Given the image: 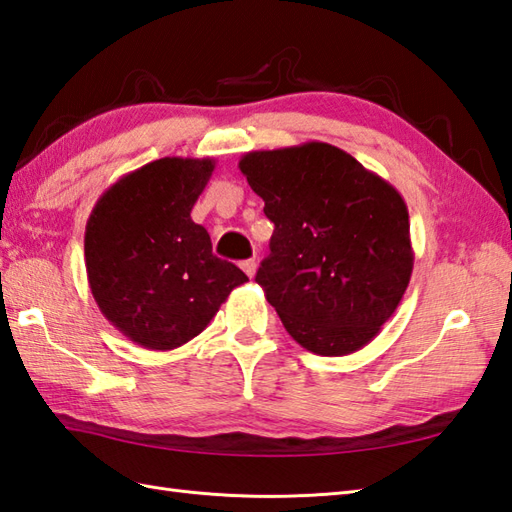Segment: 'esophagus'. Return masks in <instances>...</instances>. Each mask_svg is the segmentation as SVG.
I'll use <instances>...</instances> for the list:
<instances>
[{"label":"esophagus","instance_id":"1","mask_svg":"<svg viewBox=\"0 0 512 512\" xmlns=\"http://www.w3.org/2000/svg\"><path fill=\"white\" fill-rule=\"evenodd\" d=\"M242 270L250 279H253L255 273H257V262H255V259H246V262H242Z\"/></svg>","mask_w":512,"mask_h":512}]
</instances>
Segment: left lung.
<instances>
[{
    "mask_svg": "<svg viewBox=\"0 0 512 512\" xmlns=\"http://www.w3.org/2000/svg\"><path fill=\"white\" fill-rule=\"evenodd\" d=\"M275 224L255 281L308 352L365 347L409 286V211L396 187L347 151L310 143L248 151L239 160Z\"/></svg>",
    "mask_w": 512,
    "mask_h": 512,
    "instance_id": "1",
    "label": "left lung"
}]
</instances>
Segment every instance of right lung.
I'll use <instances>...</instances> for the list:
<instances>
[{"label":"right lung","instance_id":"1","mask_svg":"<svg viewBox=\"0 0 512 512\" xmlns=\"http://www.w3.org/2000/svg\"><path fill=\"white\" fill-rule=\"evenodd\" d=\"M213 158H160L107 189L85 226V270L96 306L147 350H176L198 336L231 292L248 281L213 255L191 220Z\"/></svg>","mask_w":512,"mask_h":512}]
</instances>
